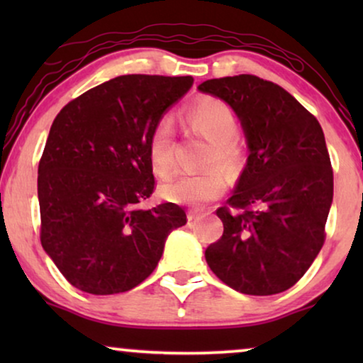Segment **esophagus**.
Masks as SVG:
<instances>
[{
  "mask_svg": "<svg viewBox=\"0 0 363 363\" xmlns=\"http://www.w3.org/2000/svg\"><path fill=\"white\" fill-rule=\"evenodd\" d=\"M201 213H198V211H188V221H198V220H201Z\"/></svg>",
  "mask_w": 363,
  "mask_h": 363,
  "instance_id": "1",
  "label": "esophagus"
}]
</instances>
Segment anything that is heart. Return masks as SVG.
Returning a JSON list of instances; mask_svg holds the SVG:
<instances>
[{"instance_id":"1","label":"heart","mask_w":363,"mask_h":363,"mask_svg":"<svg viewBox=\"0 0 363 363\" xmlns=\"http://www.w3.org/2000/svg\"><path fill=\"white\" fill-rule=\"evenodd\" d=\"M185 121L195 130L210 140L205 163L218 162L230 170L241 163L242 148L236 140L238 117L233 108L216 97H201L185 108ZM147 155L153 173L165 178L175 168L173 155V128L168 118H162L148 137ZM228 186V178L220 167H211L201 173H185L168 180L160 186L162 196L180 205L200 206L216 200Z\"/></svg>"}]
</instances>
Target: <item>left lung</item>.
Wrapping results in <instances>:
<instances>
[{
    "label": "left lung",
    "mask_w": 363,
    "mask_h": 363,
    "mask_svg": "<svg viewBox=\"0 0 363 363\" xmlns=\"http://www.w3.org/2000/svg\"><path fill=\"white\" fill-rule=\"evenodd\" d=\"M198 89L230 104L250 147L235 193L216 210L225 231L206 247V262L238 292L279 294L306 274L325 241L334 172L324 132L289 92L252 74Z\"/></svg>",
    "instance_id": "1"
}]
</instances>
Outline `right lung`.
Wrapping results in <instances>:
<instances>
[{"mask_svg":"<svg viewBox=\"0 0 363 363\" xmlns=\"http://www.w3.org/2000/svg\"><path fill=\"white\" fill-rule=\"evenodd\" d=\"M193 77L128 74L92 87L54 118L38 168L41 245L74 287L108 296L152 274L167 236L186 223L155 190L148 137Z\"/></svg>","mask_w":363,"mask_h":363,"instance_id":"obj_1","label":"right lung"}]
</instances>
